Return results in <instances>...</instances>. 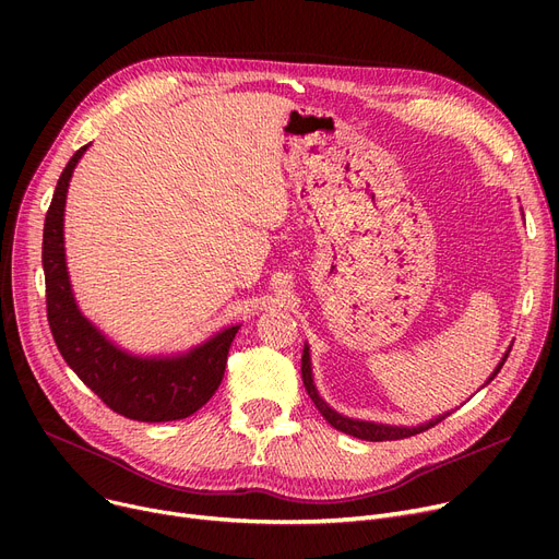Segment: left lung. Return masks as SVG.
<instances>
[{
	"instance_id": "obj_1",
	"label": "left lung",
	"mask_w": 559,
	"mask_h": 559,
	"mask_svg": "<svg viewBox=\"0 0 559 559\" xmlns=\"http://www.w3.org/2000/svg\"><path fill=\"white\" fill-rule=\"evenodd\" d=\"M508 354L510 350H506V356L501 358V362L496 365V369L489 373V378L485 380V385H489L491 380L496 378V373L501 371V367L506 365L508 360ZM301 376H304V385H306V392L308 396L312 399V403L317 405V409L321 413V417H324L333 428L350 435V437H358V439H367V442H392V439H403V437H413V435H419L428 428H432L435 424H439L442 419H447L451 413H444L439 415L426 424H419V426H390V424H376V421H362V419H350V417H344L340 415L337 409H333L324 399L319 396L317 392V385H314V378H312V362H310V346L306 344L304 346V356H301ZM483 385V388H485Z\"/></svg>"
}]
</instances>
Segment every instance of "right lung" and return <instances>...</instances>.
I'll use <instances>...</instances> for the list:
<instances>
[{"label": "right lung", "mask_w": 559, "mask_h": 559, "mask_svg": "<svg viewBox=\"0 0 559 559\" xmlns=\"http://www.w3.org/2000/svg\"><path fill=\"white\" fill-rule=\"evenodd\" d=\"M87 146H81L66 165L45 217L43 270L53 342L70 369L112 413L146 424L186 419L219 388L230 342L240 326H226L183 354L138 356L115 344L81 312L66 258V201Z\"/></svg>", "instance_id": "1"}]
</instances>
